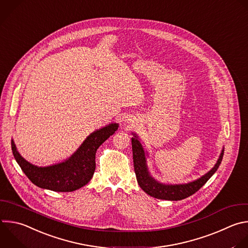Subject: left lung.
Masks as SVG:
<instances>
[{"label": "left lung", "mask_w": 248, "mask_h": 248, "mask_svg": "<svg viewBox=\"0 0 248 248\" xmlns=\"http://www.w3.org/2000/svg\"><path fill=\"white\" fill-rule=\"evenodd\" d=\"M131 144H132L134 171H135L136 179L140 188L151 197H154L158 200H167V201H180L198 192L208 181V179L216 172L222 161L223 155H224V149H223L215 164V167L200 179L194 182H190L188 184L166 185V184L158 183L150 175L147 170L145 152L135 134H134V137L131 138Z\"/></svg>", "instance_id": "obj_1"}]
</instances>
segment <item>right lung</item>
<instances>
[{
    "mask_svg": "<svg viewBox=\"0 0 248 248\" xmlns=\"http://www.w3.org/2000/svg\"><path fill=\"white\" fill-rule=\"evenodd\" d=\"M118 127V124H111L94 131L71 157L46 168H38L25 160L17 152L14 140H12V150L22 171L33 184L54 192H73L91 181L96 168L97 149L115 133Z\"/></svg>",
    "mask_w": 248,
    "mask_h": 248,
    "instance_id": "right-lung-1",
    "label": "right lung"
}]
</instances>
